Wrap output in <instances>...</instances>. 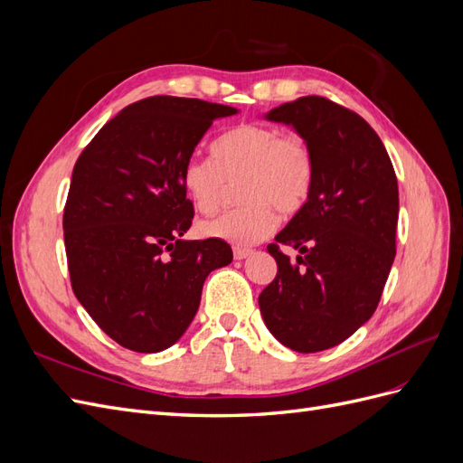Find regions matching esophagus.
Masks as SVG:
<instances>
[{
  "instance_id": "obj_1",
  "label": "esophagus",
  "mask_w": 463,
  "mask_h": 463,
  "mask_svg": "<svg viewBox=\"0 0 463 463\" xmlns=\"http://www.w3.org/2000/svg\"><path fill=\"white\" fill-rule=\"evenodd\" d=\"M250 255L249 249H243V247H233V259L235 260H243Z\"/></svg>"
}]
</instances>
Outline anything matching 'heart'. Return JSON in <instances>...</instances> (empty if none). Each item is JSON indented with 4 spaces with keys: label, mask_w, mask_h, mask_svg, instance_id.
<instances>
[{
    "label": "heart",
    "mask_w": 463,
    "mask_h": 463,
    "mask_svg": "<svg viewBox=\"0 0 463 463\" xmlns=\"http://www.w3.org/2000/svg\"><path fill=\"white\" fill-rule=\"evenodd\" d=\"M315 162L303 137L282 133L272 125H240L216 138L213 158H189L181 185L201 214H214L226 199L228 185L240 184V208L203 222L206 237L247 247L269 237L276 213L291 216L309 199Z\"/></svg>",
    "instance_id": "b5f03b06"
}]
</instances>
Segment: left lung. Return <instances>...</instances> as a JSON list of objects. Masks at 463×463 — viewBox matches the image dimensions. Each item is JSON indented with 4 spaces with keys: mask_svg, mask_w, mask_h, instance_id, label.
<instances>
[{
    "mask_svg": "<svg viewBox=\"0 0 463 463\" xmlns=\"http://www.w3.org/2000/svg\"><path fill=\"white\" fill-rule=\"evenodd\" d=\"M266 119L303 137L315 179L305 206L269 245L278 274L259 307L279 344L315 354L347 340L376 311L396 257L398 179L371 125L325 96L298 98ZM279 244L304 257L289 261Z\"/></svg>",
    "mask_w": 463,
    "mask_h": 463,
    "instance_id": "left-lung-1",
    "label": "left lung"
}]
</instances>
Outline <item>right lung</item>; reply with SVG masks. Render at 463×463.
I'll return each mask as SVG.
<instances>
[{"label":"right lung","mask_w":463,"mask_h":463,"mask_svg":"<svg viewBox=\"0 0 463 463\" xmlns=\"http://www.w3.org/2000/svg\"><path fill=\"white\" fill-rule=\"evenodd\" d=\"M237 114L199 98L150 96L109 119L80 152L63 210L75 298L111 340L138 354L174 345L197 315L226 241L181 240L193 203L181 170L213 121Z\"/></svg>","instance_id":"right-lung-1"}]
</instances>
